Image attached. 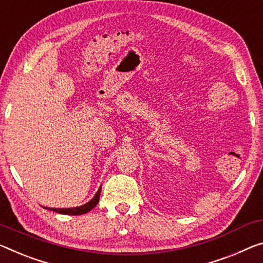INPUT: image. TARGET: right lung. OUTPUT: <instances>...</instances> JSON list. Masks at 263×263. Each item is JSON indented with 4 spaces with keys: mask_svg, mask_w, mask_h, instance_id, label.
<instances>
[{
    "mask_svg": "<svg viewBox=\"0 0 263 263\" xmlns=\"http://www.w3.org/2000/svg\"><path fill=\"white\" fill-rule=\"evenodd\" d=\"M101 190L102 186L99 187V190L97 191V193L95 194V197L90 200L89 202L84 203V205L78 206V207H71V208H48L49 211H53L56 213L60 214H66V215H81V214H85L87 212H90L92 208L97 205L99 202V195H101ZM47 208V207H45Z\"/></svg>",
    "mask_w": 263,
    "mask_h": 263,
    "instance_id": "add662e5",
    "label": "right lung"
}]
</instances>
